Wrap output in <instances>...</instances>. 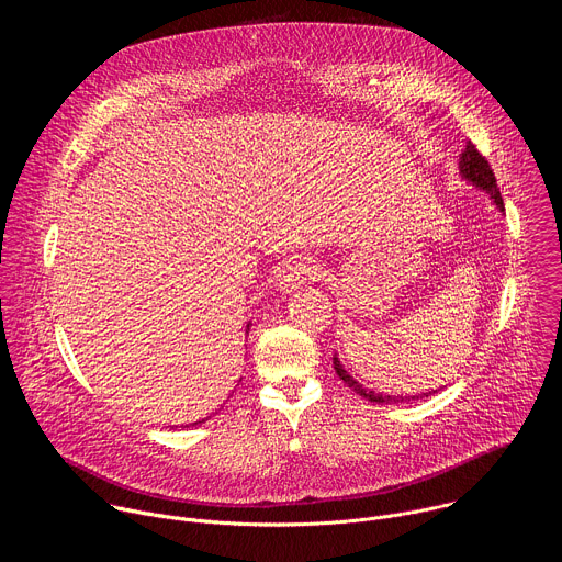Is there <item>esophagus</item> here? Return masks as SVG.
<instances>
[{
	"label": "esophagus",
	"mask_w": 562,
	"mask_h": 562,
	"mask_svg": "<svg viewBox=\"0 0 562 562\" xmlns=\"http://www.w3.org/2000/svg\"><path fill=\"white\" fill-rule=\"evenodd\" d=\"M319 273H323V269H319V265H315V260H297V262L286 265V267L278 273L276 286H278L282 293H293V291H297L300 286H304L308 280L319 278Z\"/></svg>",
	"instance_id": "obj_1"
}]
</instances>
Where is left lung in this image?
<instances>
[{
  "label": "left lung",
  "instance_id": "left-lung-1",
  "mask_svg": "<svg viewBox=\"0 0 562 562\" xmlns=\"http://www.w3.org/2000/svg\"><path fill=\"white\" fill-rule=\"evenodd\" d=\"M458 173H460V178H462V182H467V184H471V187H475L477 191H483V193H487L490 198H492V202H494V206L501 211V213H505V204H503V198H501V189H498V184H496V178H494V171L490 169V165H487V159L480 155L477 150H475V146L469 142L467 144V148L462 150V155H460V162H458ZM334 369H336V373L340 375V380H345V384L347 386H351L358 395H362V397H367V400H371V403H378V405H397V403H409V400H420V397H429V395H434L436 391L431 389V391H427V393H418V395H389V393H380V391H371V389H367L364 384H360L347 369H345V364L340 362V358H338V353L334 356Z\"/></svg>",
  "mask_w": 562,
  "mask_h": 562
}]
</instances>
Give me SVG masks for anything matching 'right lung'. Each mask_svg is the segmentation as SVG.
Listing matches in <instances>:
<instances>
[{"label":"right lung","mask_w":562,"mask_h":562,"mask_svg":"<svg viewBox=\"0 0 562 562\" xmlns=\"http://www.w3.org/2000/svg\"><path fill=\"white\" fill-rule=\"evenodd\" d=\"M249 327H251V323H247V334H249ZM200 423H204V418H202V420H198V423H191V425L195 427V425H200ZM191 425H182V429H184V427H191ZM176 429H178V427H176Z\"/></svg>","instance_id":"right-lung-1"}]
</instances>
